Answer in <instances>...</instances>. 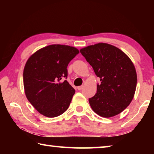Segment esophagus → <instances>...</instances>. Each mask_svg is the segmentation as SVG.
Instances as JSON below:
<instances>
[{
    "instance_id": "1",
    "label": "esophagus",
    "mask_w": 154,
    "mask_h": 154,
    "mask_svg": "<svg viewBox=\"0 0 154 154\" xmlns=\"http://www.w3.org/2000/svg\"><path fill=\"white\" fill-rule=\"evenodd\" d=\"M82 88H83V86H82V85H81V86H78V87H77V89L79 90H82Z\"/></svg>"
}]
</instances>
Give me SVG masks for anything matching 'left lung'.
Instances as JSON below:
<instances>
[{
    "label": "left lung",
    "mask_w": 154,
    "mask_h": 154,
    "mask_svg": "<svg viewBox=\"0 0 154 154\" xmlns=\"http://www.w3.org/2000/svg\"><path fill=\"white\" fill-rule=\"evenodd\" d=\"M80 52L101 82L97 92L89 99L92 110L103 118L119 114L130 105L136 91L134 64L124 51L108 43L89 45Z\"/></svg>",
    "instance_id": "1"
}]
</instances>
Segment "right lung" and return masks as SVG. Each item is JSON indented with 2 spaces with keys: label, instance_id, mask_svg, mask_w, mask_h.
Instances as JSON below:
<instances>
[{
  "label": "right lung",
  "instance_id": "obj_1",
  "mask_svg": "<svg viewBox=\"0 0 154 154\" xmlns=\"http://www.w3.org/2000/svg\"><path fill=\"white\" fill-rule=\"evenodd\" d=\"M79 53L74 47L54 44L28 59L23 72L26 96L38 113L55 118L67 110L75 90L66 80L67 66Z\"/></svg>",
  "mask_w": 154,
  "mask_h": 154
}]
</instances>
